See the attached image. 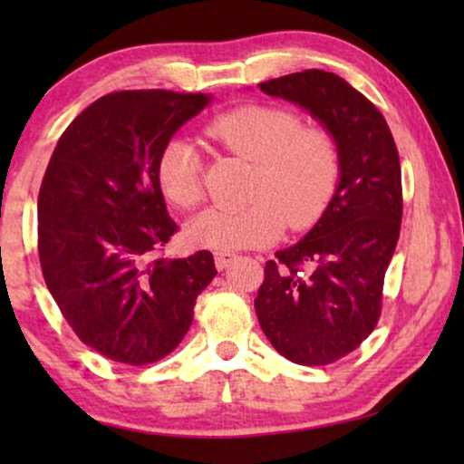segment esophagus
Wrapping results in <instances>:
<instances>
[{"label": "esophagus", "instance_id": "obj_1", "mask_svg": "<svg viewBox=\"0 0 464 464\" xmlns=\"http://www.w3.org/2000/svg\"><path fill=\"white\" fill-rule=\"evenodd\" d=\"M232 259H234L232 253H215V268H218V270L227 268Z\"/></svg>", "mask_w": 464, "mask_h": 464}]
</instances>
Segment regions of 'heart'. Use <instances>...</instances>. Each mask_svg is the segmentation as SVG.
Wrapping results in <instances>:
<instances>
[{"label": "heart", "instance_id": "1", "mask_svg": "<svg viewBox=\"0 0 464 464\" xmlns=\"http://www.w3.org/2000/svg\"><path fill=\"white\" fill-rule=\"evenodd\" d=\"M207 135L256 162L243 207H215L188 227L192 243L215 251L256 249L275 243L285 226L310 227L325 213L340 179V148L323 126H302L287 107L240 105L219 113ZM158 183L179 208L205 198L202 162L192 143L170 139L158 156Z\"/></svg>", "mask_w": 464, "mask_h": 464}]
</instances>
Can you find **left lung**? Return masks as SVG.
Listing matches in <instances>:
<instances>
[{
    "instance_id": "obj_1",
    "label": "left lung",
    "mask_w": 464,
    "mask_h": 464,
    "mask_svg": "<svg viewBox=\"0 0 464 464\" xmlns=\"http://www.w3.org/2000/svg\"><path fill=\"white\" fill-rule=\"evenodd\" d=\"M308 110L340 148V183L316 226L266 262L262 332L285 359L329 365L361 346L382 313L384 275L401 230V164L376 105L340 75L306 69L262 82Z\"/></svg>"
}]
</instances>
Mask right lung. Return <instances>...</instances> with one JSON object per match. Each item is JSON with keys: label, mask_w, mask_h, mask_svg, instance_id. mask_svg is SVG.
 <instances>
[{"label": "right lung", "mask_w": 464, "mask_h": 464, "mask_svg": "<svg viewBox=\"0 0 464 464\" xmlns=\"http://www.w3.org/2000/svg\"><path fill=\"white\" fill-rule=\"evenodd\" d=\"M207 103L202 92L105 94L67 126L42 179L44 281L75 335L118 363L173 353L218 275L208 251L160 256L179 227L164 205L158 156Z\"/></svg>", "instance_id": "right-lung-1"}]
</instances>
